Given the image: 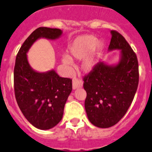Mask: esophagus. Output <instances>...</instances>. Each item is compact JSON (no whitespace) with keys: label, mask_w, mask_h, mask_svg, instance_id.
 <instances>
[{"label":"esophagus","mask_w":152,"mask_h":152,"mask_svg":"<svg viewBox=\"0 0 152 152\" xmlns=\"http://www.w3.org/2000/svg\"><path fill=\"white\" fill-rule=\"evenodd\" d=\"M83 81L80 80H78L75 78L72 80V88L74 90L83 87Z\"/></svg>","instance_id":"esophagus-1"}]
</instances>
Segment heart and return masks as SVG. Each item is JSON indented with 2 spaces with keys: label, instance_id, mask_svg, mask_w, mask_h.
Masks as SVG:
<instances>
[{
  "label": "heart",
  "instance_id": "b5f03b06",
  "mask_svg": "<svg viewBox=\"0 0 152 152\" xmlns=\"http://www.w3.org/2000/svg\"><path fill=\"white\" fill-rule=\"evenodd\" d=\"M96 37L91 35L77 37L69 48V56L76 59H83L81 69L85 73H90L94 69L99 53L104 48L102 40L96 42ZM67 55L61 58V61L66 66L72 64V60Z\"/></svg>",
  "mask_w": 152,
  "mask_h": 152
}]
</instances>
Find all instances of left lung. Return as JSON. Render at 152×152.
Here are the masks:
<instances>
[{
  "label": "left lung",
  "instance_id": "8db88e82",
  "mask_svg": "<svg viewBox=\"0 0 152 152\" xmlns=\"http://www.w3.org/2000/svg\"><path fill=\"white\" fill-rule=\"evenodd\" d=\"M108 51L120 50L118 62H99L84 77L85 109L89 121L101 128L113 126L125 115L137 91L138 63L124 37L111 30Z\"/></svg>",
  "mask_w": 152,
  "mask_h": 152
}]
</instances>
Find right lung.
Returning <instances> with one entry per match:
<instances>
[{
	"label": "right lung",
	"instance_id": "obj_1",
	"mask_svg": "<svg viewBox=\"0 0 152 152\" xmlns=\"http://www.w3.org/2000/svg\"><path fill=\"white\" fill-rule=\"evenodd\" d=\"M62 33L60 29L39 27L24 42L16 57L14 71L16 100L25 118L40 130H49L61 121L72 85L71 79L61 77L53 69L44 72L32 69L27 53L39 39L54 40Z\"/></svg>",
	"mask_w": 152,
	"mask_h": 152
}]
</instances>
